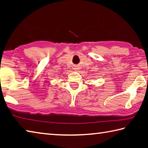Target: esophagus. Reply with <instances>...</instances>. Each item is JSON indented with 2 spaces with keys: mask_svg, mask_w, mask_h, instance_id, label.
Returning <instances> with one entry per match:
<instances>
[{
  "mask_svg": "<svg viewBox=\"0 0 148 148\" xmlns=\"http://www.w3.org/2000/svg\"><path fill=\"white\" fill-rule=\"evenodd\" d=\"M74 69L76 70V71H77V70H79V68H78V67H77V66H76V68H75Z\"/></svg>",
  "mask_w": 148,
  "mask_h": 148,
  "instance_id": "esophagus-1",
  "label": "esophagus"
}]
</instances>
